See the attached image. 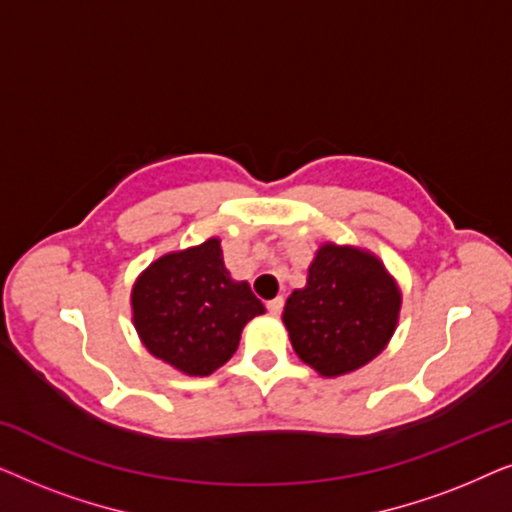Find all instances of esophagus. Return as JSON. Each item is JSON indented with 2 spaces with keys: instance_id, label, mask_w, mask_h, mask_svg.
<instances>
[{
  "instance_id": "esophagus-1",
  "label": "esophagus",
  "mask_w": 512,
  "mask_h": 512,
  "mask_svg": "<svg viewBox=\"0 0 512 512\" xmlns=\"http://www.w3.org/2000/svg\"><path fill=\"white\" fill-rule=\"evenodd\" d=\"M284 310V298L279 296V298H275V300H268V312L270 314H279Z\"/></svg>"
}]
</instances>
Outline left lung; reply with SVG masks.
Here are the masks:
<instances>
[{
    "label": "left lung",
    "mask_w": 512,
    "mask_h": 512,
    "mask_svg": "<svg viewBox=\"0 0 512 512\" xmlns=\"http://www.w3.org/2000/svg\"><path fill=\"white\" fill-rule=\"evenodd\" d=\"M401 312V291L382 261L356 247L321 244L305 289L286 300L284 326L293 352L319 375L366 366L387 347Z\"/></svg>",
    "instance_id": "1"
}]
</instances>
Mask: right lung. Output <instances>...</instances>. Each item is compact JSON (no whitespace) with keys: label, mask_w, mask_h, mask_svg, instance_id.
Masks as SVG:
<instances>
[{"label":"right lung","mask_w":512,"mask_h":512,"mask_svg":"<svg viewBox=\"0 0 512 512\" xmlns=\"http://www.w3.org/2000/svg\"><path fill=\"white\" fill-rule=\"evenodd\" d=\"M130 298L144 347L195 377L221 368L240 345L244 324L265 312L247 282L230 279L216 237L160 256L137 277Z\"/></svg>","instance_id":"1"}]
</instances>
